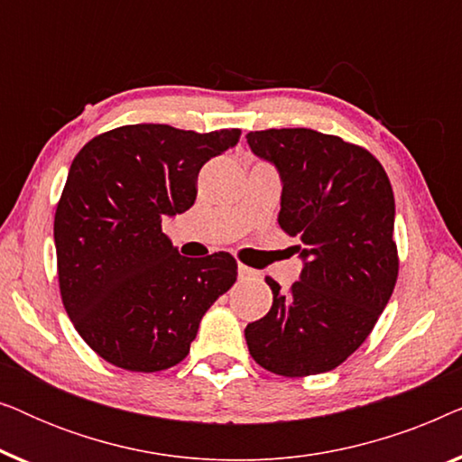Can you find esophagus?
Masks as SVG:
<instances>
[{"label":"esophagus","instance_id":"obj_1","mask_svg":"<svg viewBox=\"0 0 462 462\" xmlns=\"http://www.w3.org/2000/svg\"><path fill=\"white\" fill-rule=\"evenodd\" d=\"M237 275H239V280H254L256 271L250 269V267H245V264H239Z\"/></svg>","mask_w":462,"mask_h":462}]
</instances>
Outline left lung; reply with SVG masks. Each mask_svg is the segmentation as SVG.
Masks as SVG:
<instances>
[{
  "label": "left lung",
  "instance_id": "obj_1",
  "mask_svg": "<svg viewBox=\"0 0 462 462\" xmlns=\"http://www.w3.org/2000/svg\"><path fill=\"white\" fill-rule=\"evenodd\" d=\"M252 153L282 176L277 223L299 237L302 271L245 326L258 365L280 376L334 370L368 338L393 294L397 245L389 176L370 151L309 128L248 132Z\"/></svg>",
  "mask_w": 462,
  "mask_h": 462
}]
</instances>
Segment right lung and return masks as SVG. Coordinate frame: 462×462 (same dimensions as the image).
<instances>
[{"label": "right lung", "mask_w": 462, "mask_h": 462, "mask_svg": "<svg viewBox=\"0 0 462 462\" xmlns=\"http://www.w3.org/2000/svg\"><path fill=\"white\" fill-rule=\"evenodd\" d=\"M239 134L134 124L94 136L75 155L54 217L60 296L105 362L130 372L172 368L204 313L236 283V258L180 256L162 218L193 206L201 166Z\"/></svg>", "instance_id": "right-lung-1"}]
</instances>
